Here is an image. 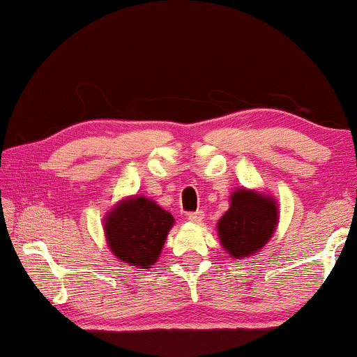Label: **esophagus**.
Here are the masks:
<instances>
[{"label": "esophagus", "instance_id": "obj_1", "mask_svg": "<svg viewBox=\"0 0 357 357\" xmlns=\"http://www.w3.org/2000/svg\"><path fill=\"white\" fill-rule=\"evenodd\" d=\"M188 219L193 222H202L204 219V213L202 211V209H198V211H192V213H188Z\"/></svg>", "mask_w": 357, "mask_h": 357}]
</instances>
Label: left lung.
I'll list each match as a JSON object with an SVG mask.
<instances>
[{
  "label": "left lung",
  "mask_w": 357,
  "mask_h": 357,
  "mask_svg": "<svg viewBox=\"0 0 357 357\" xmlns=\"http://www.w3.org/2000/svg\"><path fill=\"white\" fill-rule=\"evenodd\" d=\"M276 209L271 198L245 188L236 190L231 197V208L218 222L219 238L227 255L238 260L260 250L276 229Z\"/></svg>",
  "instance_id": "left-lung-1"
}]
</instances>
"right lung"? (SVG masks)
Masks as SVG:
<instances>
[{"mask_svg":"<svg viewBox=\"0 0 357 357\" xmlns=\"http://www.w3.org/2000/svg\"><path fill=\"white\" fill-rule=\"evenodd\" d=\"M172 224V214L151 199L135 197L109 213L107 242L116 258L146 270L158 260Z\"/></svg>","mask_w":357,"mask_h":357,"instance_id":"right-lung-1","label":"right lung"}]
</instances>
